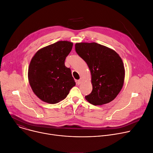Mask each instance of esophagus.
<instances>
[{"label":"esophagus","instance_id":"obj_1","mask_svg":"<svg viewBox=\"0 0 153 153\" xmlns=\"http://www.w3.org/2000/svg\"><path fill=\"white\" fill-rule=\"evenodd\" d=\"M81 82H82V79L81 78L80 79L78 80V81H77V84H78V85H79V84H80Z\"/></svg>","mask_w":153,"mask_h":153}]
</instances>
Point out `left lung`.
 I'll return each mask as SVG.
<instances>
[{"instance_id": "left-lung-1", "label": "left lung", "mask_w": 153, "mask_h": 153, "mask_svg": "<svg viewBox=\"0 0 153 153\" xmlns=\"http://www.w3.org/2000/svg\"><path fill=\"white\" fill-rule=\"evenodd\" d=\"M75 50L87 63L91 74L92 91L86 100L95 106L110 103L124 84L125 70L122 58L113 49L96 42L76 43Z\"/></svg>"}]
</instances>
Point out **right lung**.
I'll use <instances>...</instances> for the list:
<instances>
[{
	"instance_id": "1",
	"label": "right lung",
	"mask_w": 153,
	"mask_h": 153,
	"mask_svg": "<svg viewBox=\"0 0 153 153\" xmlns=\"http://www.w3.org/2000/svg\"><path fill=\"white\" fill-rule=\"evenodd\" d=\"M73 42L60 41L39 49L30 61L28 79L30 87L44 102L59 103L66 98L76 83L65 59Z\"/></svg>"
}]
</instances>
